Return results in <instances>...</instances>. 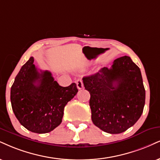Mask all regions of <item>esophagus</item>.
<instances>
[{
    "label": "esophagus",
    "instance_id": "esophagus-1",
    "mask_svg": "<svg viewBox=\"0 0 160 160\" xmlns=\"http://www.w3.org/2000/svg\"><path fill=\"white\" fill-rule=\"evenodd\" d=\"M76 86L78 88V90L82 89L84 88V84H83V82H82V79H78L76 81Z\"/></svg>",
    "mask_w": 160,
    "mask_h": 160
}]
</instances>
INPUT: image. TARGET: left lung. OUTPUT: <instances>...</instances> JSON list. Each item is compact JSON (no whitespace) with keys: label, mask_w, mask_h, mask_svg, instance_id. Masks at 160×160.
I'll return each mask as SVG.
<instances>
[{"label":"left lung","mask_w":160,"mask_h":160,"mask_svg":"<svg viewBox=\"0 0 160 160\" xmlns=\"http://www.w3.org/2000/svg\"><path fill=\"white\" fill-rule=\"evenodd\" d=\"M90 94L92 121L106 133H121L140 118L145 90L140 69L129 56L116 58L111 68H103L83 78Z\"/></svg>","instance_id":"8db88e82"}]
</instances>
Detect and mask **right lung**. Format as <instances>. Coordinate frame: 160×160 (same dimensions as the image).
I'll use <instances>...</instances> for the list:
<instances>
[{
  "mask_svg": "<svg viewBox=\"0 0 160 160\" xmlns=\"http://www.w3.org/2000/svg\"><path fill=\"white\" fill-rule=\"evenodd\" d=\"M77 92L76 83L60 86L50 71H38L30 57L11 88L12 108L20 123L29 131L49 133L62 123L64 107Z\"/></svg>",
  "mask_w": 160,
  "mask_h": 160,
  "instance_id": "right-lung-1",
  "label": "right lung"
}]
</instances>
